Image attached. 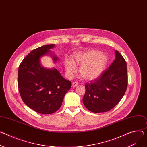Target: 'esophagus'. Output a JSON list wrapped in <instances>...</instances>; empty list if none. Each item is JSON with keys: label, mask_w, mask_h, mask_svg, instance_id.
Returning <instances> with one entry per match:
<instances>
[{"label": "esophagus", "mask_w": 147, "mask_h": 147, "mask_svg": "<svg viewBox=\"0 0 147 147\" xmlns=\"http://www.w3.org/2000/svg\"><path fill=\"white\" fill-rule=\"evenodd\" d=\"M79 84V83H78V82H73L72 83V87H77L78 85Z\"/></svg>", "instance_id": "esophagus-1"}]
</instances>
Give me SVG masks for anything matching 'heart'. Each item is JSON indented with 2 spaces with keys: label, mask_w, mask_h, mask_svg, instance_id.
<instances>
[{
  "label": "heart",
  "mask_w": 147,
  "mask_h": 147,
  "mask_svg": "<svg viewBox=\"0 0 147 147\" xmlns=\"http://www.w3.org/2000/svg\"><path fill=\"white\" fill-rule=\"evenodd\" d=\"M74 62L65 60L64 66L69 75L76 71L74 63L80 65L79 73L81 77L87 80H92L99 77L103 73L107 64V56L97 50H89L76 53L74 57Z\"/></svg>",
  "instance_id": "1"
}]
</instances>
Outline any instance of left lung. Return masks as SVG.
<instances>
[{
	"instance_id": "obj_1",
	"label": "left lung",
	"mask_w": 147,
	"mask_h": 147,
	"mask_svg": "<svg viewBox=\"0 0 147 147\" xmlns=\"http://www.w3.org/2000/svg\"><path fill=\"white\" fill-rule=\"evenodd\" d=\"M115 59L109 68L93 81L85 84L83 102L93 113L109 111L120 101L127 88V63L122 55L115 51Z\"/></svg>"
}]
</instances>
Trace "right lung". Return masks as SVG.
I'll return each instance as SVG.
<instances>
[{"label": "right lung", "instance_id": "1", "mask_svg": "<svg viewBox=\"0 0 147 147\" xmlns=\"http://www.w3.org/2000/svg\"><path fill=\"white\" fill-rule=\"evenodd\" d=\"M55 46L47 45L32 50L23 60L18 71V87L23 101L43 114L57 111L71 86V82L63 77L56 69H46L40 64V59L46 55H50L55 63L58 60L50 50Z\"/></svg>", "mask_w": 147, "mask_h": 147}]
</instances>
